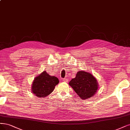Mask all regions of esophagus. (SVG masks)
Segmentation results:
<instances>
[{"label":"esophagus","instance_id":"esophagus-1","mask_svg":"<svg viewBox=\"0 0 130 130\" xmlns=\"http://www.w3.org/2000/svg\"><path fill=\"white\" fill-rule=\"evenodd\" d=\"M63 79V80L64 82H68V79H67V78H63V79Z\"/></svg>","mask_w":130,"mask_h":130}]
</instances>
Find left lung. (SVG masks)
<instances>
[{
  "instance_id": "left-lung-1",
  "label": "left lung",
  "mask_w": 130,
  "mask_h": 130,
  "mask_svg": "<svg viewBox=\"0 0 130 130\" xmlns=\"http://www.w3.org/2000/svg\"><path fill=\"white\" fill-rule=\"evenodd\" d=\"M69 84L83 100L92 97L98 89L96 79L90 73L84 71H78L75 78L71 79Z\"/></svg>"
}]
</instances>
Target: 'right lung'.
<instances>
[{
	"mask_svg": "<svg viewBox=\"0 0 130 130\" xmlns=\"http://www.w3.org/2000/svg\"><path fill=\"white\" fill-rule=\"evenodd\" d=\"M59 80L54 76H50L44 71L34 78L32 84V92L38 97L48 96L54 90Z\"/></svg>",
	"mask_w": 130,
	"mask_h": 130,
	"instance_id": "obj_1",
	"label": "right lung"
}]
</instances>
